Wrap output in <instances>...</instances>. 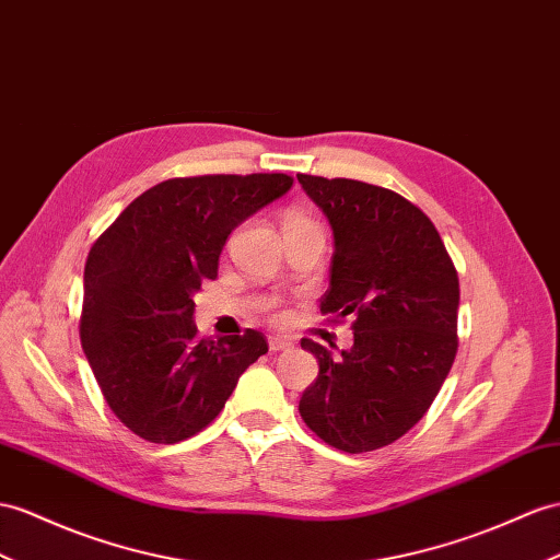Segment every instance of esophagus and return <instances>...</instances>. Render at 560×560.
<instances>
[{
  "mask_svg": "<svg viewBox=\"0 0 560 560\" xmlns=\"http://www.w3.org/2000/svg\"><path fill=\"white\" fill-rule=\"evenodd\" d=\"M291 348H293V340H291V338H283V336H269V350H271V352L291 350Z\"/></svg>",
  "mask_w": 560,
  "mask_h": 560,
  "instance_id": "34e87169",
  "label": "esophagus"
}]
</instances>
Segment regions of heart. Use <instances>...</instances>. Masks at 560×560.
Masks as SVG:
<instances>
[{
	"mask_svg": "<svg viewBox=\"0 0 560 560\" xmlns=\"http://www.w3.org/2000/svg\"><path fill=\"white\" fill-rule=\"evenodd\" d=\"M295 222H307V218H305V214H300V212H289V214H285V220H283V226L295 224Z\"/></svg>",
	"mask_w": 560,
	"mask_h": 560,
	"instance_id": "obj_1",
	"label": "heart"
}]
</instances>
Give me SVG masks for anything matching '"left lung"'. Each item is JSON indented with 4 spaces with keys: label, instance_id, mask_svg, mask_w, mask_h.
<instances>
[{
    "label": "left lung",
    "instance_id": "obj_1",
    "mask_svg": "<svg viewBox=\"0 0 560 560\" xmlns=\"http://www.w3.org/2000/svg\"><path fill=\"white\" fill-rule=\"evenodd\" d=\"M298 182L334 232L322 314L354 319V346L338 357L300 342L319 360V376L298 409L331 447L374 452L423 419L450 374L458 277L435 224L407 198L357 179Z\"/></svg>",
    "mask_w": 560,
    "mask_h": 560
}]
</instances>
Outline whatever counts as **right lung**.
I'll return each mask as SVG.
<instances>
[{"instance_id":"1","label":"right lung","mask_w":560,"mask_h":560,"mask_svg":"<svg viewBox=\"0 0 560 560\" xmlns=\"http://www.w3.org/2000/svg\"><path fill=\"white\" fill-rule=\"evenodd\" d=\"M291 186L289 175L167 179L135 198L92 246L82 350L135 435L172 444L200 433L267 352L253 328L218 342L198 338L194 295L218 277L229 234Z\"/></svg>"}]
</instances>
